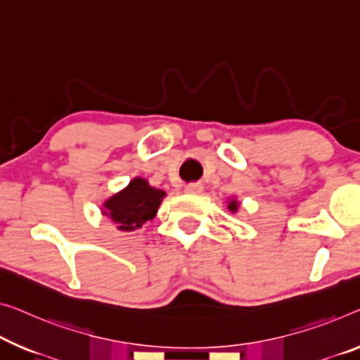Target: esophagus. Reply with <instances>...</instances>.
Here are the masks:
<instances>
[{"label":"esophagus","instance_id":"34e87169","mask_svg":"<svg viewBox=\"0 0 360 360\" xmlns=\"http://www.w3.org/2000/svg\"><path fill=\"white\" fill-rule=\"evenodd\" d=\"M186 193H191V195H198V193L202 191V185L201 184H190L185 186Z\"/></svg>","mask_w":360,"mask_h":360}]
</instances>
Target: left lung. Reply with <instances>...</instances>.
<instances>
[{
  "mask_svg": "<svg viewBox=\"0 0 360 360\" xmlns=\"http://www.w3.org/2000/svg\"><path fill=\"white\" fill-rule=\"evenodd\" d=\"M226 207H229V211L231 214H235V212H238V209H240V201H238V199H235V198L226 199Z\"/></svg>",
  "mask_w": 360,
  "mask_h": 360,
  "instance_id": "left-lung-1",
  "label": "left lung"
}]
</instances>
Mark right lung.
<instances>
[{
	"mask_svg": "<svg viewBox=\"0 0 360 360\" xmlns=\"http://www.w3.org/2000/svg\"><path fill=\"white\" fill-rule=\"evenodd\" d=\"M165 196L167 193L164 190L151 186L143 176H135L124 190L114 193L101 204V214L112 220L120 231H134L156 217Z\"/></svg>",
	"mask_w": 360,
	"mask_h": 360,
	"instance_id": "obj_1",
	"label": "right lung"
}]
</instances>
